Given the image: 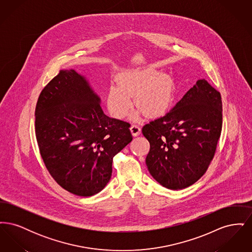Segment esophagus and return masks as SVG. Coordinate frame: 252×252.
<instances>
[{"mask_svg":"<svg viewBox=\"0 0 252 252\" xmlns=\"http://www.w3.org/2000/svg\"><path fill=\"white\" fill-rule=\"evenodd\" d=\"M130 131H131L132 135L134 137H136V136L140 135L141 127L138 125H132L131 126H130Z\"/></svg>","mask_w":252,"mask_h":252,"instance_id":"obj_1","label":"esophagus"}]
</instances>
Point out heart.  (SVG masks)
Masks as SVG:
<instances>
[{
    "label": "heart",
    "mask_w": 252,
    "mask_h": 252,
    "mask_svg": "<svg viewBox=\"0 0 252 252\" xmlns=\"http://www.w3.org/2000/svg\"><path fill=\"white\" fill-rule=\"evenodd\" d=\"M118 84L109 85L107 107L117 119L127 115L135 103L147 116L154 117L165 111L172 98L171 87L162 77L148 70L123 72L117 77Z\"/></svg>",
    "instance_id": "obj_1"
}]
</instances>
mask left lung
Returning a JSON list of instances; mask_svg holds the SVG:
<instances>
[{
  "mask_svg": "<svg viewBox=\"0 0 252 252\" xmlns=\"http://www.w3.org/2000/svg\"><path fill=\"white\" fill-rule=\"evenodd\" d=\"M222 129V101L205 79L197 80L164 116L143 127L150 144L149 173L163 187L181 190L206 173Z\"/></svg>",
  "mask_w": 252,
  "mask_h": 252,
  "instance_id": "8db88e82",
  "label": "left lung"
}]
</instances>
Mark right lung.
I'll use <instances>...</instances> for the list:
<instances>
[{
  "label": "right lung",
  "mask_w": 252,
  "mask_h": 252,
  "mask_svg": "<svg viewBox=\"0 0 252 252\" xmlns=\"http://www.w3.org/2000/svg\"><path fill=\"white\" fill-rule=\"evenodd\" d=\"M100 103L74 70H61L36 103V142L45 166L63 189L79 196L106 187L113 157L132 141L130 125L109 118Z\"/></svg>",
  "instance_id": "add662e5"
}]
</instances>
